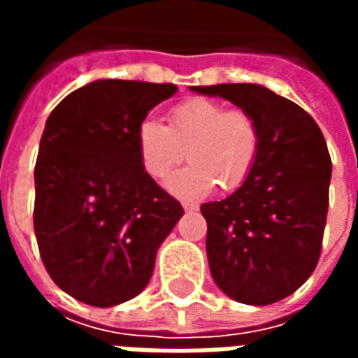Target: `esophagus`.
Segmentation results:
<instances>
[{
    "label": "esophagus",
    "instance_id": "34e87169",
    "mask_svg": "<svg viewBox=\"0 0 358 358\" xmlns=\"http://www.w3.org/2000/svg\"><path fill=\"white\" fill-rule=\"evenodd\" d=\"M182 207H184V210H187V213H189V210H197V205H195V203H182Z\"/></svg>",
    "mask_w": 358,
    "mask_h": 358
}]
</instances>
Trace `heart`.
<instances>
[{"mask_svg":"<svg viewBox=\"0 0 358 358\" xmlns=\"http://www.w3.org/2000/svg\"><path fill=\"white\" fill-rule=\"evenodd\" d=\"M259 141L251 113L205 97L172 107L169 126L141 120L136 134L138 157L151 178L163 180L184 157L189 159V166L164 182L171 194L186 199L209 195L217 184L222 189L240 186L255 164Z\"/></svg>","mask_w":358,"mask_h":358,"instance_id":"b5f03b06","label":"heart"}]
</instances>
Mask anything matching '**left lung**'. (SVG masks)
Here are the masks:
<instances>
[{
  "mask_svg": "<svg viewBox=\"0 0 358 358\" xmlns=\"http://www.w3.org/2000/svg\"><path fill=\"white\" fill-rule=\"evenodd\" d=\"M253 115L261 141L253 169L220 201L203 203L215 284L238 303L270 305L313 274L328 215L331 161L313 117L261 84L192 86Z\"/></svg>",
  "mask_w": 358,
  "mask_h": 358,
  "instance_id": "1",
  "label": "left lung"
}]
</instances>
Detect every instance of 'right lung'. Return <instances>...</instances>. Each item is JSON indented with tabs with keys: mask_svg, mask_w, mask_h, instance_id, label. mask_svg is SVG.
Wrapping results in <instances>:
<instances>
[{
	"mask_svg": "<svg viewBox=\"0 0 358 358\" xmlns=\"http://www.w3.org/2000/svg\"><path fill=\"white\" fill-rule=\"evenodd\" d=\"M174 84L94 80L45 120L34 169V232L53 282L92 307L145 289L184 209L141 166L136 134Z\"/></svg>",
	"mask_w": 358,
	"mask_h": 358,
	"instance_id": "right-lung-1",
	"label": "right lung"
}]
</instances>
